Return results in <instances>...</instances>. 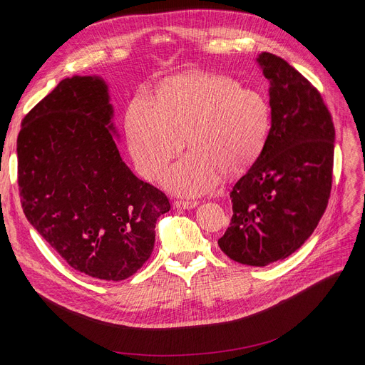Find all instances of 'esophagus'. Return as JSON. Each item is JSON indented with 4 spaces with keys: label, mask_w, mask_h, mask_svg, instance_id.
Here are the masks:
<instances>
[{
    "label": "esophagus",
    "mask_w": 365,
    "mask_h": 365,
    "mask_svg": "<svg viewBox=\"0 0 365 365\" xmlns=\"http://www.w3.org/2000/svg\"><path fill=\"white\" fill-rule=\"evenodd\" d=\"M197 205H198L197 201H175V207H176V208H183V210L195 208Z\"/></svg>",
    "instance_id": "1"
}]
</instances>
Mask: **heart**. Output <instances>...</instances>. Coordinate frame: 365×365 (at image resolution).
Returning <instances> with one entry per match:
<instances>
[{
  "label": "heart",
  "instance_id": "heart-1",
  "mask_svg": "<svg viewBox=\"0 0 365 365\" xmlns=\"http://www.w3.org/2000/svg\"><path fill=\"white\" fill-rule=\"evenodd\" d=\"M269 130L264 96L223 75L180 76L158 91L153 105L134 101L125 117L131 157L146 180L155 179L186 140L189 153L161 179L183 197L212 190L222 173H244L259 158Z\"/></svg>",
  "mask_w": 365,
  "mask_h": 365
}]
</instances>
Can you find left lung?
I'll list each match as a JSON object with an SVG mask.
<instances>
[{"label": "left lung", "instance_id": "obj_1", "mask_svg": "<svg viewBox=\"0 0 365 365\" xmlns=\"http://www.w3.org/2000/svg\"><path fill=\"white\" fill-rule=\"evenodd\" d=\"M269 81L271 130L255 164L235 183L234 215L220 250L248 266L293 255L327 208L336 133L318 90L272 53L256 57Z\"/></svg>", "mask_w": 365, "mask_h": 365}]
</instances>
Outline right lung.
Returning a JSON list of instances; mask_svg holds the SVG:
<instances>
[{
    "mask_svg": "<svg viewBox=\"0 0 365 365\" xmlns=\"http://www.w3.org/2000/svg\"><path fill=\"white\" fill-rule=\"evenodd\" d=\"M108 84L73 75L22 121L17 182L24 213L72 269L121 281L143 266L155 223L170 210L160 189L123 161Z\"/></svg>",
    "mask_w": 365,
    "mask_h": 365,
    "instance_id": "obj_1",
    "label": "right lung"
}]
</instances>
